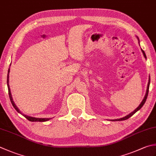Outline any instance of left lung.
Returning a JSON list of instances; mask_svg holds the SVG:
<instances>
[{"instance_id": "obj_1", "label": "left lung", "mask_w": 156, "mask_h": 156, "mask_svg": "<svg viewBox=\"0 0 156 156\" xmlns=\"http://www.w3.org/2000/svg\"><path fill=\"white\" fill-rule=\"evenodd\" d=\"M136 38H137V39H138V41H139V38H138V36H136ZM141 51H142V53H143V55H144V57H145V58L146 59V58H147V57H146V55H145V52H144V51H143V49H141ZM149 84H150V76H149V82H148V84H147V90H146V94H145V97H144V98H143V101H141V104H140L138 107H137V108H136L135 110H134L133 112H132L131 113H130V114H129V115H126V116H124V117H123V118H119V119H115V120H112V121H122V120H127V119H129V118H130L131 116H132L133 115H134L135 114V113L137 112V111H139L140 109H141L142 107L143 106V105L145 104V101H146V99H147V95H148V93H149Z\"/></svg>"}]
</instances>
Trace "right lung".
<instances>
[{
    "label": "right lung",
    "instance_id": "obj_1",
    "mask_svg": "<svg viewBox=\"0 0 156 156\" xmlns=\"http://www.w3.org/2000/svg\"><path fill=\"white\" fill-rule=\"evenodd\" d=\"M9 72H10V69H9L8 70V74H7V87H8V90H9V98H10V100H11V102L12 103V105H13V108L15 109V110H16L18 113H20V114H21L22 115H23L24 117H25L26 119H27L29 121H31V122H46V121H48L51 120V118H34V117H31V116H29V115H25L24 114H23L22 112H21L20 109L17 108V105H15V102L13 101V97H12V95H11V90H10V87H9Z\"/></svg>",
    "mask_w": 156,
    "mask_h": 156
}]
</instances>
